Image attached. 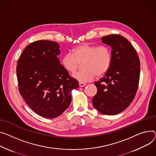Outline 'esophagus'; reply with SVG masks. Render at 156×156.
I'll return each instance as SVG.
<instances>
[{"label":"esophagus","mask_w":156,"mask_h":156,"mask_svg":"<svg viewBox=\"0 0 156 156\" xmlns=\"http://www.w3.org/2000/svg\"><path fill=\"white\" fill-rule=\"evenodd\" d=\"M86 85H87V84L84 83H79V86L80 87H85Z\"/></svg>","instance_id":"obj_1"}]
</instances>
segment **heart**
<instances>
[{"mask_svg":"<svg viewBox=\"0 0 156 156\" xmlns=\"http://www.w3.org/2000/svg\"><path fill=\"white\" fill-rule=\"evenodd\" d=\"M112 55L107 45L97 46L87 43L81 44L73 49L72 54L65 55L61 59L63 68L69 73H74L83 64L84 69L75 73L73 77L80 83H87L96 76H104L110 69Z\"/></svg>","mask_w":156,"mask_h":156,"instance_id":"b5f03b06","label":"heart"}]
</instances>
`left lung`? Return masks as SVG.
Returning a JSON list of instances; mask_svg holds the SVG:
<instances>
[{
	"instance_id": "left-lung-1",
	"label": "left lung",
	"mask_w": 156,
	"mask_h": 156,
	"mask_svg": "<svg viewBox=\"0 0 156 156\" xmlns=\"http://www.w3.org/2000/svg\"><path fill=\"white\" fill-rule=\"evenodd\" d=\"M111 46L112 61L109 70L95 81L97 93L92 98L93 107L104 115L123 112L136 96L140 77V61L136 50L126 38L118 34L101 37Z\"/></svg>"
}]
</instances>
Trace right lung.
I'll use <instances>...</instances> for the list:
<instances>
[{
    "instance_id": "right-lung-1",
    "label": "right lung",
    "mask_w": 156,
    "mask_h": 156,
    "mask_svg": "<svg viewBox=\"0 0 156 156\" xmlns=\"http://www.w3.org/2000/svg\"><path fill=\"white\" fill-rule=\"evenodd\" d=\"M59 45L39 40L29 44L20 55L17 66L20 94L39 115L59 117L69 106L71 91L79 87L60 64Z\"/></svg>"
}]
</instances>
